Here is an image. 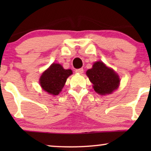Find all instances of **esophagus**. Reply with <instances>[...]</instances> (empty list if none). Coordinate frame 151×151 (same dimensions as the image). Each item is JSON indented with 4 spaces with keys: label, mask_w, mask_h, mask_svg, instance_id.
Returning a JSON list of instances; mask_svg holds the SVG:
<instances>
[{
    "label": "esophagus",
    "mask_w": 151,
    "mask_h": 151,
    "mask_svg": "<svg viewBox=\"0 0 151 151\" xmlns=\"http://www.w3.org/2000/svg\"><path fill=\"white\" fill-rule=\"evenodd\" d=\"M76 72L77 73H80V74H82V73L84 72V69H82V68H80V69H76Z\"/></svg>",
    "instance_id": "obj_1"
}]
</instances>
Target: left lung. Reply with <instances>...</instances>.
<instances>
[{"mask_svg":"<svg viewBox=\"0 0 151 151\" xmlns=\"http://www.w3.org/2000/svg\"><path fill=\"white\" fill-rule=\"evenodd\" d=\"M86 74L93 84L95 91L98 94L102 96L111 94L119 87L120 82L119 76L102 62H96L91 69L86 71Z\"/></svg>","mask_w":151,"mask_h":151,"instance_id":"left-lung-1","label":"left lung"}]
</instances>
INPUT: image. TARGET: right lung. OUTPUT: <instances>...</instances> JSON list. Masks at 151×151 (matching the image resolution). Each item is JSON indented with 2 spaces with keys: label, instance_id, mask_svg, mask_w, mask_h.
<instances>
[{
  "label": "right lung",
  "instance_id": "obj_1",
  "mask_svg": "<svg viewBox=\"0 0 151 151\" xmlns=\"http://www.w3.org/2000/svg\"><path fill=\"white\" fill-rule=\"evenodd\" d=\"M72 73L71 69H65L60 64L53 63L41 75L40 84L45 91L58 96L65 86L68 77Z\"/></svg>",
  "mask_w": 151,
  "mask_h": 151
}]
</instances>
